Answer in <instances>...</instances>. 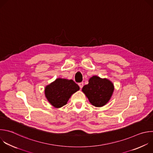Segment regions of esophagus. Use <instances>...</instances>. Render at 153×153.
Wrapping results in <instances>:
<instances>
[{"label": "esophagus", "instance_id": "1", "mask_svg": "<svg viewBox=\"0 0 153 153\" xmlns=\"http://www.w3.org/2000/svg\"><path fill=\"white\" fill-rule=\"evenodd\" d=\"M79 86L80 88H82V87L83 86V82H80V83H79Z\"/></svg>", "mask_w": 153, "mask_h": 153}]
</instances>
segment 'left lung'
Segmentation results:
<instances>
[{
	"label": "left lung",
	"mask_w": 153,
	"mask_h": 153,
	"mask_svg": "<svg viewBox=\"0 0 153 153\" xmlns=\"http://www.w3.org/2000/svg\"><path fill=\"white\" fill-rule=\"evenodd\" d=\"M114 89V85L111 81L94 76L89 80V83L83 87L82 91L93 106L101 107L108 102Z\"/></svg>",
	"instance_id": "1"
}]
</instances>
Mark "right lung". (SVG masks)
<instances>
[{"instance_id":"obj_1","label":"right lung","mask_w":153,"mask_h":153,"mask_svg":"<svg viewBox=\"0 0 153 153\" xmlns=\"http://www.w3.org/2000/svg\"><path fill=\"white\" fill-rule=\"evenodd\" d=\"M79 89L73 80L58 79L46 86L45 95L51 105L59 108L65 105L71 95Z\"/></svg>"}]
</instances>
